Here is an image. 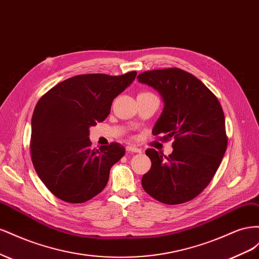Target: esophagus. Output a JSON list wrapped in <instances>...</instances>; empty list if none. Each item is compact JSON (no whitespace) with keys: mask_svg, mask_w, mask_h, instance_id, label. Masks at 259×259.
I'll list each match as a JSON object with an SVG mask.
<instances>
[{"mask_svg":"<svg viewBox=\"0 0 259 259\" xmlns=\"http://www.w3.org/2000/svg\"><path fill=\"white\" fill-rule=\"evenodd\" d=\"M126 150L130 151V152H135V153H140L142 152V149H139L135 146H127L126 147Z\"/></svg>","mask_w":259,"mask_h":259,"instance_id":"esophagus-1","label":"esophagus"}]
</instances>
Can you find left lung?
<instances>
[{
    "instance_id": "8db88e82",
    "label": "left lung",
    "mask_w": 259,
    "mask_h": 259,
    "mask_svg": "<svg viewBox=\"0 0 259 259\" xmlns=\"http://www.w3.org/2000/svg\"><path fill=\"white\" fill-rule=\"evenodd\" d=\"M137 79L164 101L152 134L174 137L168 156L146 150L151 168L143 176V188L164 204H182L204 190L221 165L228 145L223 108L204 84L182 69L151 70Z\"/></svg>"
}]
</instances>
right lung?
I'll list each match as a JSON object with an SVG mask.
<instances>
[{"label":"right lung","mask_w":259,"mask_h":259,"mask_svg":"<svg viewBox=\"0 0 259 259\" xmlns=\"http://www.w3.org/2000/svg\"><path fill=\"white\" fill-rule=\"evenodd\" d=\"M136 74L75 75L55 85L37 101L31 120V160L55 197L83 203L104 190L110 168L125 148L111 143L92 149L90 127L106 119L113 99Z\"/></svg>","instance_id":"right-lung-1"}]
</instances>
